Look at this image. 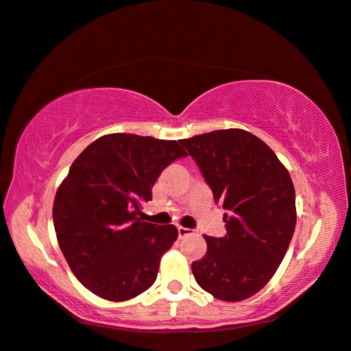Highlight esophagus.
<instances>
[{
	"label": "esophagus",
	"instance_id": "34e87169",
	"mask_svg": "<svg viewBox=\"0 0 351 351\" xmlns=\"http://www.w3.org/2000/svg\"><path fill=\"white\" fill-rule=\"evenodd\" d=\"M177 232H179V238H185V237H190V234H193L190 228H185V227H177Z\"/></svg>",
	"mask_w": 351,
	"mask_h": 351
}]
</instances>
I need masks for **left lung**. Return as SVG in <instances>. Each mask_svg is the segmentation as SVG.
Masks as SVG:
<instances>
[{
	"label": "left lung",
	"mask_w": 351,
	"mask_h": 351,
	"mask_svg": "<svg viewBox=\"0 0 351 351\" xmlns=\"http://www.w3.org/2000/svg\"><path fill=\"white\" fill-rule=\"evenodd\" d=\"M180 143L227 210V234L204 237L208 252L191 263L195 280L215 299H249L275 275L294 234L289 172L265 142L244 129H220Z\"/></svg>",
	"instance_id": "obj_1"
}]
</instances>
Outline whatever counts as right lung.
I'll list each match as a JSON object with an SVG mask.
<instances>
[{
  "label": "right lung",
  "instance_id": "obj_1",
  "mask_svg": "<svg viewBox=\"0 0 351 351\" xmlns=\"http://www.w3.org/2000/svg\"><path fill=\"white\" fill-rule=\"evenodd\" d=\"M184 156L176 141L118 132L99 137L73 161L52 219L66 263L93 294L124 302L155 282L179 232L143 222L142 203L152 199L162 169Z\"/></svg>",
  "mask_w": 351,
  "mask_h": 351
}]
</instances>
